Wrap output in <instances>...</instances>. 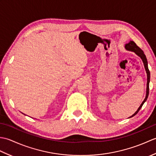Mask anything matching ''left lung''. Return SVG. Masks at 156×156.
I'll return each mask as SVG.
<instances>
[{
  "label": "left lung",
  "mask_w": 156,
  "mask_h": 156,
  "mask_svg": "<svg viewBox=\"0 0 156 156\" xmlns=\"http://www.w3.org/2000/svg\"><path fill=\"white\" fill-rule=\"evenodd\" d=\"M125 48L127 49V50L129 51H134L135 54L137 55H138L142 59V60H143V62L144 64V66H145V70H146L147 72V91H146V97H145L144 101L142 102L141 105H140V107H139V108L137 109V111L135 112V113L131 116L130 117H133L135 115L137 114V112L140 111V110L141 109V108L142 107V106L144 104V102L146 101L147 98L148 97V95H149V90H150V88H149V84H150V70H149L148 69V66H147V58L145 57V55L144 54V53L143 51V50L139 47V46L137 45V44H135V43L133 41H131L129 43V44H126L125 45Z\"/></svg>",
  "instance_id": "left-lung-1"
}]
</instances>
